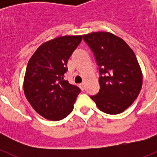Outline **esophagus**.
I'll return each instance as SVG.
<instances>
[{
    "label": "esophagus",
    "mask_w": 157,
    "mask_h": 157,
    "mask_svg": "<svg viewBox=\"0 0 157 157\" xmlns=\"http://www.w3.org/2000/svg\"><path fill=\"white\" fill-rule=\"evenodd\" d=\"M79 87L81 88L82 90H85V84L84 83H81V84H79Z\"/></svg>",
    "instance_id": "1"
}]
</instances>
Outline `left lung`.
I'll return each mask as SVG.
<instances>
[{"label":"left lung","mask_w":157,"mask_h":157,"mask_svg":"<svg viewBox=\"0 0 157 157\" xmlns=\"http://www.w3.org/2000/svg\"><path fill=\"white\" fill-rule=\"evenodd\" d=\"M82 37L99 69L100 90L90 98L102 112L120 114L132 105L142 86L135 54L123 39L109 32H93Z\"/></svg>","instance_id":"1"}]
</instances>
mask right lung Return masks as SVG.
Segmentation results:
<instances>
[{
    "mask_svg": "<svg viewBox=\"0 0 157 157\" xmlns=\"http://www.w3.org/2000/svg\"><path fill=\"white\" fill-rule=\"evenodd\" d=\"M82 36H63L43 43L27 63L23 90L39 115L58 121L68 116L81 90L64 80L67 63Z\"/></svg>",
    "mask_w": 157,
    "mask_h": 157,
    "instance_id": "right-lung-1",
    "label": "right lung"
}]
</instances>
